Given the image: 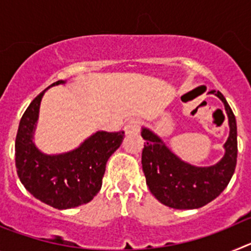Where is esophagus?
Here are the masks:
<instances>
[{"mask_svg": "<svg viewBox=\"0 0 251 251\" xmlns=\"http://www.w3.org/2000/svg\"><path fill=\"white\" fill-rule=\"evenodd\" d=\"M139 127H141V122L137 121V119H133V121H130L129 123L124 127V130H126L127 134H129V133H137L139 130Z\"/></svg>", "mask_w": 251, "mask_h": 251, "instance_id": "34e87169", "label": "esophagus"}]
</instances>
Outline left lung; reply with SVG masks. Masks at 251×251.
<instances>
[{"instance_id":"obj_1","label":"left lung","mask_w":251,"mask_h":251,"mask_svg":"<svg viewBox=\"0 0 251 251\" xmlns=\"http://www.w3.org/2000/svg\"><path fill=\"white\" fill-rule=\"evenodd\" d=\"M223 101L229 122V137L224 143V156L211 166H195L179 158L163 139L147 127L141 136L146 141L142 168L151 194L168 207L192 210L215 200L229 185L238 157V129L231 108L220 92L211 90Z\"/></svg>"}]
</instances>
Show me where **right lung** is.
<instances>
[{
  "label": "right lung",
  "instance_id": "1",
  "mask_svg": "<svg viewBox=\"0 0 251 251\" xmlns=\"http://www.w3.org/2000/svg\"><path fill=\"white\" fill-rule=\"evenodd\" d=\"M65 83L59 80L49 88ZM48 89L31 101L20 121L15 143L16 170L21 183L35 199L68 210L88 203L98 194L106 162L121 147L124 132L98 130L72 151L56 154L43 152L35 145V130L40 104Z\"/></svg>",
  "mask_w": 251,
  "mask_h": 251
}]
</instances>
